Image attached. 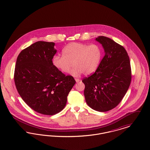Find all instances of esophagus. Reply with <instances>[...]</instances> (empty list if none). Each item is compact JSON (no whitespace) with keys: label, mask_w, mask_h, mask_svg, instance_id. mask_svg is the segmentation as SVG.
<instances>
[{"label":"esophagus","mask_w":150,"mask_h":150,"mask_svg":"<svg viewBox=\"0 0 150 150\" xmlns=\"http://www.w3.org/2000/svg\"><path fill=\"white\" fill-rule=\"evenodd\" d=\"M75 80H76V83H78L79 81H80V79H78V78H75Z\"/></svg>","instance_id":"1"}]
</instances>
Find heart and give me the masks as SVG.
<instances>
[{"label":"heart","instance_id":"1","mask_svg":"<svg viewBox=\"0 0 150 150\" xmlns=\"http://www.w3.org/2000/svg\"><path fill=\"white\" fill-rule=\"evenodd\" d=\"M102 52L97 45H88L72 42L66 46L62 50V56L53 57V65L63 73H67L71 67L70 74L78 76L83 73L89 75L96 70L101 59Z\"/></svg>","mask_w":150,"mask_h":150}]
</instances>
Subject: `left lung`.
<instances>
[{
  "label": "left lung",
  "instance_id": "obj_1",
  "mask_svg": "<svg viewBox=\"0 0 150 150\" xmlns=\"http://www.w3.org/2000/svg\"><path fill=\"white\" fill-rule=\"evenodd\" d=\"M96 40L103 45L105 55L96 71L82 81L88 105L104 112L122 101L131 83L132 70L129 55L122 45L105 36H98Z\"/></svg>",
  "mask_w": 150,
  "mask_h": 150
}]
</instances>
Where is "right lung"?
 Masks as SVG:
<instances>
[{
	"instance_id": "add662e5",
	"label": "right lung",
	"mask_w": 150,
	"mask_h": 150,
	"mask_svg": "<svg viewBox=\"0 0 150 150\" xmlns=\"http://www.w3.org/2000/svg\"><path fill=\"white\" fill-rule=\"evenodd\" d=\"M55 44L38 41L23 50L16 63L14 81L20 96L35 112L55 115L66 106L76 83L53 65Z\"/></svg>"
}]
</instances>
